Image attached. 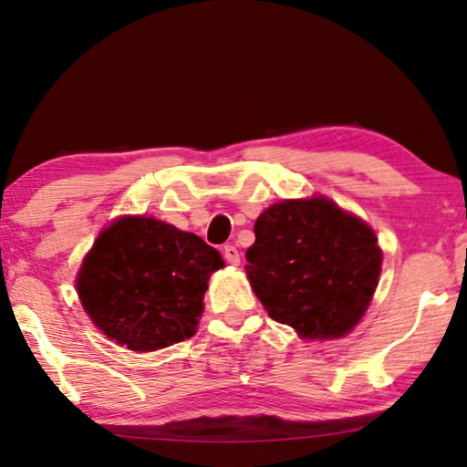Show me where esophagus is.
Instances as JSON below:
<instances>
[{"label": "esophagus", "mask_w": 467, "mask_h": 467, "mask_svg": "<svg viewBox=\"0 0 467 467\" xmlns=\"http://www.w3.org/2000/svg\"><path fill=\"white\" fill-rule=\"evenodd\" d=\"M223 255H224V259L231 265H239L241 264V253H239V249L234 247V244H224Z\"/></svg>", "instance_id": "34e87169"}]
</instances>
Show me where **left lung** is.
<instances>
[{"instance_id":"1","label":"left lung","mask_w":467,"mask_h":467,"mask_svg":"<svg viewBox=\"0 0 467 467\" xmlns=\"http://www.w3.org/2000/svg\"><path fill=\"white\" fill-rule=\"evenodd\" d=\"M247 275L274 321L339 337L365 315L381 272L375 233L334 202H282L255 220Z\"/></svg>"}]
</instances>
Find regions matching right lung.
I'll use <instances>...</instances> for the list:
<instances>
[{
  "mask_svg": "<svg viewBox=\"0 0 467 467\" xmlns=\"http://www.w3.org/2000/svg\"><path fill=\"white\" fill-rule=\"evenodd\" d=\"M223 265L202 236L154 218H121L84 259L78 295L102 334L150 352L195 334L210 274Z\"/></svg>",
  "mask_w": 467,
  "mask_h": 467,
  "instance_id": "1",
  "label": "right lung"
}]
</instances>
